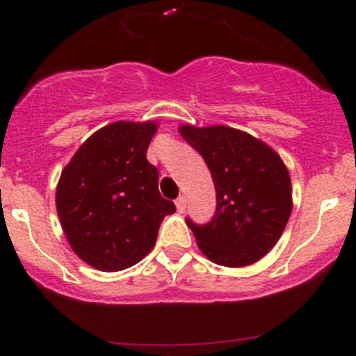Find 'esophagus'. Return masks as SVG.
I'll list each match as a JSON object with an SVG mask.
<instances>
[{
	"label": "esophagus",
	"instance_id": "1",
	"mask_svg": "<svg viewBox=\"0 0 356 356\" xmlns=\"http://www.w3.org/2000/svg\"><path fill=\"white\" fill-rule=\"evenodd\" d=\"M175 208H177L179 213H184V211H186V200H184V196H181V198L175 200Z\"/></svg>",
	"mask_w": 356,
	"mask_h": 356
}]
</instances>
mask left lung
<instances>
[{
    "label": "left lung",
    "mask_w": 356,
    "mask_h": 356,
    "mask_svg": "<svg viewBox=\"0 0 356 356\" xmlns=\"http://www.w3.org/2000/svg\"><path fill=\"white\" fill-rule=\"evenodd\" d=\"M182 138L203 156L217 193V213L195 225L201 253L217 265L246 267L275 246L293 211L289 170L261 139L227 125H179Z\"/></svg>",
    "instance_id": "obj_1"
}]
</instances>
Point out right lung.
<instances>
[{
	"mask_svg": "<svg viewBox=\"0 0 356 356\" xmlns=\"http://www.w3.org/2000/svg\"><path fill=\"white\" fill-rule=\"evenodd\" d=\"M158 122L117 120L89 136L56 184V211L68 245L91 267L118 272L141 261L175 204L161 198L146 152Z\"/></svg>",
	"mask_w": 356,
	"mask_h": 356,
	"instance_id": "1",
	"label": "right lung"
}]
</instances>
